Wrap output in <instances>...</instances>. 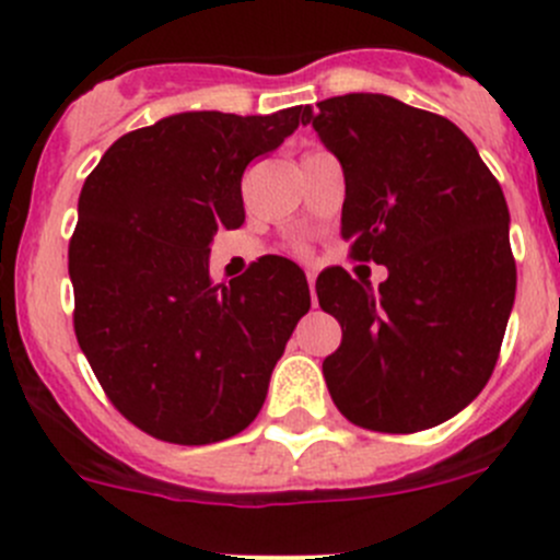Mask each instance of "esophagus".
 <instances>
[{"label": "esophagus", "instance_id": "1", "mask_svg": "<svg viewBox=\"0 0 560 560\" xmlns=\"http://www.w3.org/2000/svg\"><path fill=\"white\" fill-rule=\"evenodd\" d=\"M306 281H308V287H312V295H314V284H316V273H314V270H306Z\"/></svg>", "mask_w": 560, "mask_h": 560}]
</instances>
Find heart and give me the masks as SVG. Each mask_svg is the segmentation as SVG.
Here are the masks:
<instances>
[{
    "instance_id": "1",
    "label": "heart",
    "mask_w": 560,
    "mask_h": 560,
    "mask_svg": "<svg viewBox=\"0 0 560 560\" xmlns=\"http://www.w3.org/2000/svg\"><path fill=\"white\" fill-rule=\"evenodd\" d=\"M298 248H301V252H303V246H298Z\"/></svg>"
}]
</instances>
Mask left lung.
I'll return each mask as SVG.
<instances>
[{
  "label": "left lung",
  "instance_id": "left-lung-1",
  "mask_svg": "<svg viewBox=\"0 0 560 560\" xmlns=\"http://www.w3.org/2000/svg\"><path fill=\"white\" fill-rule=\"evenodd\" d=\"M306 124L343 167L349 257L387 268L380 290L343 268L316 279L343 332L322 363L330 398L369 431H425L499 360L517 281L504 191L450 118L385 94L322 100Z\"/></svg>",
  "mask_w": 560,
  "mask_h": 560
}]
</instances>
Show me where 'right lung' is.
Segmentation results:
<instances>
[{
  "instance_id": "add662e5",
  "label": "right lung",
  "mask_w": 560,
  "mask_h": 560,
  "mask_svg": "<svg viewBox=\"0 0 560 560\" xmlns=\"http://www.w3.org/2000/svg\"><path fill=\"white\" fill-rule=\"evenodd\" d=\"M191 110L121 135L89 173L70 241L75 336L110 404L171 444H213L262 409L276 360L312 306L303 270L262 257L213 284L219 228L244 224L246 165L306 124Z\"/></svg>"
}]
</instances>
